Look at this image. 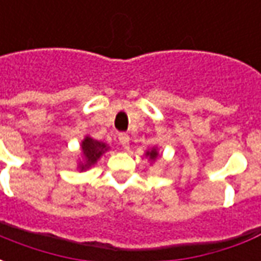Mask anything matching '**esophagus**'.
Returning <instances> with one entry per match:
<instances>
[{
    "label": "esophagus",
    "instance_id": "esophagus-1",
    "mask_svg": "<svg viewBox=\"0 0 261 261\" xmlns=\"http://www.w3.org/2000/svg\"><path fill=\"white\" fill-rule=\"evenodd\" d=\"M119 141L121 144V147L124 149H128V147H130V137L124 134V133H121V134H119Z\"/></svg>",
    "mask_w": 261,
    "mask_h": 261
}]
</instances>
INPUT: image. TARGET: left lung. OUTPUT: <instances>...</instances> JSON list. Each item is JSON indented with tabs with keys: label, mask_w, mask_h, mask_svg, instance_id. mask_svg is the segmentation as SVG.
I'll use <instances>...</instances> for the list:
<instances>
[{
	"label": "left lung",
	"mask_w": 261,
	"mask_h": 261,
	"mask_svg": "<svg viewBox=\"0 0 261 261\" xmlns=\"http://www.w3.org/2000/svg\"><path fill=\"white\" fill-rule=\"evenodd\" d=\"M147 155L148 158L151 159V161H155V159L158 158V151H156V148H152V149H149V151H147Z\"/></svg>",
	"instance_id": "1"
}]
</instances>
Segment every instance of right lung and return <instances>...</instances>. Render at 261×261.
I'll return each instance as SVG.
<instances>
[{
  "label": "right lung",
  "instance_id": "add662e5",
  "mask_svg": "<svg viewBox=\"0 0 261 261\" xmlns=\"http://www.w3.org/2000/svg\"><path fill=\"white\" fill-rule=\"evenodd\" d=\"M81 148H82V159H84V162H81L80 166H78L81 170L88 169V168H91L92 165L96 164L97 159L100 158L103 153L109 149V147L105 142L93 140L91 137L84 138V141L81 144Z\"/></svg>",
  "mask_w": 261,
  "mask_h": 261
}]
</instances>
